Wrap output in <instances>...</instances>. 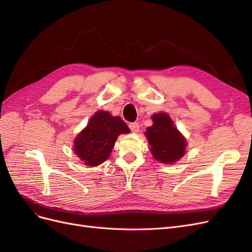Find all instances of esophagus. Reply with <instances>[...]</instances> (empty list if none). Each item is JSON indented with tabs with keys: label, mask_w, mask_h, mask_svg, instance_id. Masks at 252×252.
Instances as JSON below:
<instances>
[{
	"label": "esophagus",
	"mask_w": 252,
	"mask_h": 252,
	"mask_svg": "<svg viewBox=\"0 0 252 252\" xmlns=\"http://www.w3.org/2000/svg\"><path fill=\"white\" fill-rule=\"evenodd\" d=\"M129 128H130V130L132 132L136 133L140 130V125H139V123H130L129 124Z\"/></svg>",
	"instance_id": "34e87169"
}]
</instances>
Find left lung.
Listing matches in <instances>:
<instances>
[{"mask_svg": "<svg viewBox=\"0 0 252 252\" xmlns=\"http://www.w3.org/2000/svg\"><path fill=\"white\" fill-rule=\"evenodd\" d=\"M146 135L152 157L162 164H174L186 154L187 141L167 112L152 114Z\"/></svg>", "mask_w": 252, "mask_h": 252, "instance_id": "8db88e82", "label": "left lung"}]
</instances>
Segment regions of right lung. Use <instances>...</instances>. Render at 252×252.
I'll return each mask as SVG.
<instances>
[{
    "label": "right lung",
    "instance_id": "right-lung-1",
    "mask_svg": "<svg viewBox=\"0 0 252 252\" xmlns=\"http://www.w3.org/2000/svg\"><path fill=\"white\" fill-rule=\"evenodd\" d=\"M129 132L130 129L120 117L98 110L90 118L87 126L75 136L73 152L82 164L98 166L110 157L118 136Z\"/></svg>",
    "mask_w": 252,
    "mask_h": 252
}]
</instances>
